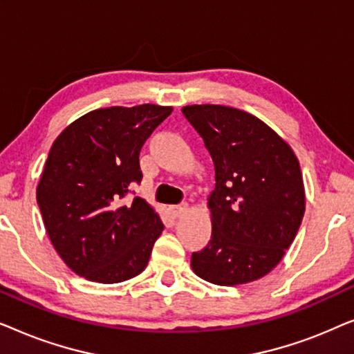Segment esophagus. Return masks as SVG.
Returning <instances> with one entry per match:
<instances>
[{"label": "esophagus", "instance_id": "obj_1", "mask_svg": "<svg viewBox=\"0 0 354 354\" xmlns=\"http://www.w3.org/2000/svg\"><path fill=\"white\" fill-rule=\"evenodd\" d=\"M187 209H188L187 203H180V205L172 207V214H174V217H180Z\"/></svg>", "mask_w": 354, "mask_h": 354}]
</instances>
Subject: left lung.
Listing matches in <instances>:
<instances>
[{
  "instance_id": "left-lung-1",
  "label": "left lung",
  "mask_w": 354,
  "mask_h": 354,
  "mask_svg": "<svg viewBox=\"0 0 354 354\" xmlns=\"http://www.w3.org/2000/svg\"><path fill=\"white\" fill-rule=\"evenodd\" d=\"M216 171L209 196L211 240L192 254L198 277L240 285L269 274L293 243L304 214V187L292 148L245 111L219 104L182 108Z\"/></svg>"
}]
</instances>
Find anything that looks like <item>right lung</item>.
Here are the masks:
<instances>
[{
    "label": "right lung",
    "instance_id": "obj_1",
    "mask_svg": "<svg viewBox=\"0 0 354 354\" xmlns=\"http://www.w3.org/2000/svg\"><path fill=\"white\" fill-rule=\"evenodd\" d=\"M171 113L156 104L96 109L53 143L37 201L53 246L75 274L118 283L147 268L164 225L132 187L143 177L140 149Z\"/></svg>",
    "mask_w": 354,
    "mask_h": 354
}]
</instances>
